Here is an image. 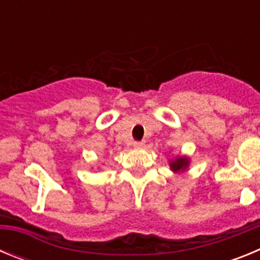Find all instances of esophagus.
Segmentation results:
<instances>
[{
	"instance_id": "1",
	"label": "esophagus",
	"mask_w": 260,
	"mask_h": 260,
	"mask_svg": "<svg viewBox=\"0 0 260 260\" xmlns=\"http://www.w3.org/2000/svg\"><path fill=\"white\" fill-rule=\"evenodd\" d=\"M144 146H146V142H144V141L134 142V147H135V148H143Z\"/></svg>"
}]
</instances>
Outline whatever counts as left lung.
Returning <instances> with one entry per match:
<instances>
[{"label": "left lung", "mask_w": 260, "mask_h": 260, "mask_svg": "<svg viewBox=\"0 0 260 260\" xmlns=\"http://www.w3.org/2000/svg\"><path fill=\"white\" fill-rule=\"evenodd\" d=\"M189 161H187V158L186 157H180V158H176V161L171 162V168L172 171L177 172V171H181V169H185L187 167Z\"/></svg>", "instance_id": "left-lung-1"}]
</instances>
